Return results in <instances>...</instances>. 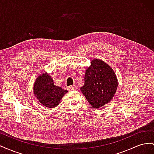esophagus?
Wrapping results in <instances>:
<instances>
[{"label": "esophagus", "mask_w": 154, "mask_h": 154, "mask_svg": "<svg viewBox=\"0 0 154 154\" xmlns=\"http://www.w3.org/2000/svg\"><path fill=\"white\" fill-rule=\"evenodd\" d=\"M76 88H77V87L76 85H71L68 87L69 91H74V90H76Z\"/></svg>", "instance_id": "34e87169"}]
</instances>
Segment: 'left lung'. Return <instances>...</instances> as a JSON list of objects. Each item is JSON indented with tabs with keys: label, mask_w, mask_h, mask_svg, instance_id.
<instances>
[{
	"label": "left lung",
	"mask_w": 154,
	"mask_h": 154,
	"mask_svg": "<svg viewBox=\"0 0 154 154\" xmlns=\"http://www.w3.org/2000/svg\"><path fill=\"white\" fill-rule=\"evenodd\" d=\"M118 87L116 74L109 65L100 60H92L85 75L81 91L94 108L103 106L113 98Z\"/></svg>",
	"instance_id": "1"
}]
</instances>
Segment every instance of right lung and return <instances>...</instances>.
I'll list each match as a JSON object with an SVG mask.
<instances>
[{"mask_svg":"<svg viewBox=\"0 0 154 154\" xmlns=\"http://www.w3.org/2000/svg\"><path fill=\"white\" fill-rule=\"evenodd\" d=\"M34 94L40 103L48 108L57 106L67 91L54 85L53 79L48 74L39 76L34 84Z\"/></svg>","mask_w":154,"mask_h":154,"instance_id":"1","label":"right lung"}]
</instances>
